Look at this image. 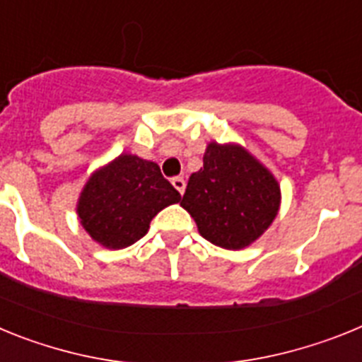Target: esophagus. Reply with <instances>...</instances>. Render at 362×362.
Instances as JSON below:
<instances>
[{"mask_svg": "<svg viewBox=\"0 0 362 362\" xmlns=\"http://www.w3.org/2000/svg\"><path fill=\"white\" fill-rule=\"evenodd\" d=\"M172 185H174L175 187V190L179 192V194H181V196H183V192H185V187H187V183H185V179L183 177H174L172 179Z\"/></svg>", "mask_w": 362, "mask_h": 362, "instance_id": "obj_1", "label": "esophagus"}]
</instances>
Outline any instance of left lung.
I'll return each instance as SVG.
<instances>
[{"instance_id":"obj_1","label":"left lung","mask_w":362,"mask_h":362,"mask_svg":"<svg viewBox=\"0 0 362 362\" xmlns=\"http://www.w3.org/2000/svg\"><path fill=\"white\" fill-rule=\"evenodd\" d=\"M181 206L206 241L226 250H243L277 217L281 187L245 146L210 141L203 166L188 179Z\"/></svg>"}]
</instances>
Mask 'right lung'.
<instances>
[{"mask_svg":"<svg viewBox=\"0 0 362 362\" xmlns=\"http://www.w3.org/2000/svg\"><path fill=\"white\" fill-rule=\"evenodd\" d=\"M179 201L181 194L163 177L158 163L121 153L86 179L76 214L98 245L121 250L139 241L150 221Z\"/></svg>","mask_w":362,"mask_h":362,"instance_id":"add662e5","label":"right lung"}]
</instances>
